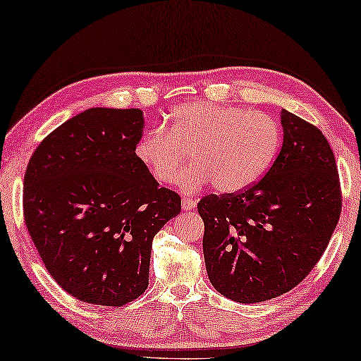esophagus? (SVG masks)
Segmentation results:
<instances>
[{
  "label": "esophagus",
  "instance_id": "obj_1",
  "mask_svg": "<svg viewBox=\"0 0 361 361\" xmlns=\"http://www.w3.org/2000/svg\"><path fill=\"white\" fill-rule=\"evenodd\" d=\"M195 206H197V202H195V200L187 198V197L182 198V209L184 211H190L195 208Z\"/></svg>",
  "mask_w": 361,
  "mask_h": 361
}]
</instances>
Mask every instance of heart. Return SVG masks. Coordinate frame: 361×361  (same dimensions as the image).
<instances>
[{
    "mask_svg": "<svg viewBox=\"0 0 361 361\" xmlns=\"http://www.w3.org/2000/svg\"><path fill=\"white\" fill-rule=\"evenodd\" d=\"M274 116L208 100L171 110L166 125L144 133L135 158L161 184L176 180L190 153L193 164L179 177V187L193 193L211 180L230 193L252 185L274 163L280 147Z\"/></svg>",
    "mask_w": 361,
    "mask_h": 361,
    "instance_id": "1",
    "label": "heart"
}]
</instances>
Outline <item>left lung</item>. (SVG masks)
Wrapping results in <instances>:
<instances>
[{
  "label": "left lung",
  "instance_id": "1",
  "mask_svg": "<svg viewBox=\"0 0 361 361\" xmlns=\"http://www.w3.org/2000/svg\"><path fill=\"white\" fill-rule=\"evenodd\" d=\"M283 145L261 180L200 200L209 281L241 304L298 286L326 250L342 197L334 153L317 126L281 110Z\"/></svg>",
  "mask_w": 361,
  "mask_h": 361
}]
</instances>
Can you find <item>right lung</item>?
Segmentation results:
<instances>
[{
	"mask_svg": "<svg viewBox=\"0 0 361 361\" xmlns=\"http://www.w3.org/2000/svg\"><path fill=\"white\" fill-rule=\"evenodd\" d=\"M139 109H90L46 135L23 177V221L57 285L121 307L149 286L152 241L180 212L135 158Z\"/></svg>",
	"mask_w": 361,
	"mask_h": 361,
	"instance_id": "1",
	"label": "right lung"
}]
</instances>
